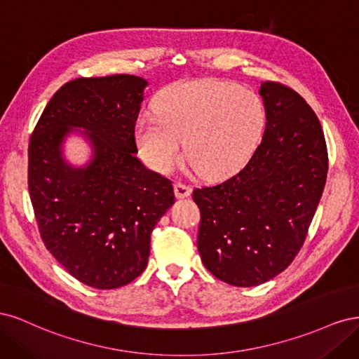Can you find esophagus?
<instances>
[{"label": "esophagus", "mask_w": 359, "mask_h": 359, "mask_svg": "<svg viewBox=\"0 0 359 359\" xmlns=\"http://www.w3.org/2000/svg\"><path fill=\"white\" fill-rule=\"evenodd\" d=\"M173 190H175V196L178 199L189 198L190 194H191V187L186 186V184H181V182H177L175 186H173Z\"/></svg>", "instance_id": "obj_1"}]
</instances>
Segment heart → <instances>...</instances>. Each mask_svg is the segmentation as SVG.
I'll return each instance as SVG.
<instances>
[{
  "label": "heart",
  "mask_w": 359,
  "mask_h": 359,
  "mask_svg": "<svg viewBox=\"0 0 359 359\" xmlns=\"http://www.w3.org/2000/svg\"><path fill=\"white\" fill-rule=\"evenodd\" d=\"M154 116L136 123V145L148 165L169 173L184 156L205 180L240 170L262 139L266 112L245 86L219 79L177 82L158 93Z\"/></svg>",
  "instance_id": "1"
}]
</instances>
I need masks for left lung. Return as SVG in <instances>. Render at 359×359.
Returning a JSON list of instances; mask_svg holds the SVG:
<instances>
[{
	"label": "left lung",
	"instance_id": "obj_1",
	"mask_svg": "<svg viewBox=\"0 0 359 359\" xmlns=\"http://www.w3.org/2000/svg\"><path fill=\"white\" fill-rule=\"evenodd\" d=\"M266 123L247 165L194 189L198 250L212 276L252 287L285 271L301 250L327 181L328 153L316 114L286 85L262 82Z\"/></svg>",
	"mask_w": 359,
	"mask_h": 359
}]
</instances>
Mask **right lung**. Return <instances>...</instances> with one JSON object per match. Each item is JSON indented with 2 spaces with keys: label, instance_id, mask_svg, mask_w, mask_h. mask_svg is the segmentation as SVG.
I'll use <instances>...</instances> for the list:
<instances>
[{
  "label": "right lung",
  "instance_id": "1",
  "mask_svg": "<svg viewBox=\"0 0 359 359\" xmlns=\"http://www.w3.org/2000/svg\"><path fill=\"white\" fill-rule=\"evenodd\" d=\"M147 85L132 74L70 81L29 139L28 189L41 240L64 269L95 289L121 287L144 273L151 232L175 202L172 182L136 157ZM72 133L92 147L85 167L63 158Z\"/></svg>",
  "mask_w": 359,
  "mask_h": 359
}]
</instances>
